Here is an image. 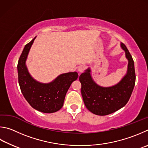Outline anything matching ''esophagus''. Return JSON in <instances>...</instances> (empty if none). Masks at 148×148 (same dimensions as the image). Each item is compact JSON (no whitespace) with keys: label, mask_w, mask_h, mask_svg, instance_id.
<instances>
[{"label":"esophagus","mask_w":148,"mask_h":148,"mask_svg":"<svg viewBox=\"0 0 148 148\" xmlns=\"http://www.w3.org/2000/svg\"><path fill=\"white\" fill-rule=\"evenodd\" d=\"M85 69H86V67H85L84 66H81L79 67L78 71H79L80 73H82V72H83V71H84Z\"/></svg>","instance_id":"obj_1"}]
</instances>
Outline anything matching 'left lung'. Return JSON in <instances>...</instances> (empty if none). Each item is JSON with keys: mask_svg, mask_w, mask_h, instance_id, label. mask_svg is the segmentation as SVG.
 Instances as JSON below:
<instances>
[{"mask_svg": "<svg viewBox=\"0 0 148 148\" xmlns=\"http://www.w3.org/2000/svg\"><path fill=\"white\" fill-rule=\"evenodd\" d=\"M121 47L129 64L126 75L118 84L108 88L98 86L92 79L90 69L79 77L84 105L96 115H108L120 109L127 103L133 92L136 80L134 61L125 44L121 43Z\"/></svg>", "mask_w": 148, "mask_h": 148, "instance_id": "left-lung-1", "label": "left lung"}]
</instances>
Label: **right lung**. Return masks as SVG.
<instances>
[{"mask_svg":"<svg viewBox=\"0 0 148 148\" xmlns=\"http://www.w3.org/2000/svg\"><path fill=\"white\" fill-rule=\"evenodd\" d=\"M35 38L25 46L18 61V81L21 91L34 109L44 113L55 112L62 107L67 90L79 75L77 72H69L60 75L48 84L36 81L30 76L25 65L28 52Z\"/></svg>","mask_w":148,"mask_h":148,"instance_id":"obj_1","label":"right lung"}]
</instances>
